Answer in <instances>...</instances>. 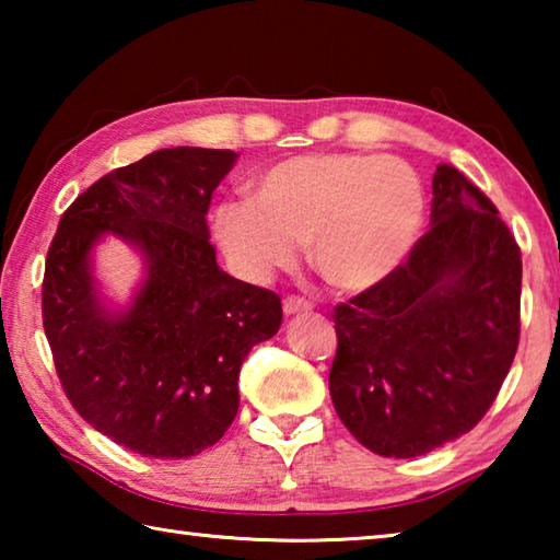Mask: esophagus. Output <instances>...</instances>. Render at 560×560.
<instances>
[{
    "mask_svg": "<svg viewBox=\"0 0 560 560\" xmlns=\"http://www.w3.org/2000/svg\"><path fill=\"white\" fill-rule=\"evenodd\" d=\"M314 308V303L301 299V296H287L283 299V314L287 316H296V314H308Z\"/></svg>",
    "mask_w": 560,
    "mask_h": 560,
    "instance_id": "esophagus-1",
    "label": "esophagus"
}]
</instances>
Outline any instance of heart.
I'll return each instance as SVG.
<instances>
[{
    "instance_id": "1",
    "label": "heart",
    "mask_w": 560,
    "mask_h": 560,
    "mask_svg": "<svg viewBox=\"0 0 560 560\" xmlns=\"http://www.w3.org/2000/svg\"><path fill=\"white\" fill-rule=\"evenodd\" d=\"M428 192L417 170L393 155L316 153L289 158L254 183V200L214 214V236L230 267L267 281L299 259L330 287L360 291L400 267L420 236Z\"/></svg>"
}]
</instances>
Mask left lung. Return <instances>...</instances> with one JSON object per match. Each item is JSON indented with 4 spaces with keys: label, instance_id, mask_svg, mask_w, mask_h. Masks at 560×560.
Returning <instances> with one entry per match:
<instances>
[{
    "label": "left lung",
    "instance_id": "8db88e82",
    "mask_svg": "<svg viewBox=\"0 0 560 560\" xmlns=\"http://www.w3.org/2000/svg\"><path fill=\"white\" fill-rule=\"evenodd\" d=\"M432 195V226L407 261L334 308L330 400L381 457H420L469 432L518 348L514 234L457 167L438 165Z\"/></svg>",
    "mask_w": 560,
    "mask_h": 560
}]
</instances>
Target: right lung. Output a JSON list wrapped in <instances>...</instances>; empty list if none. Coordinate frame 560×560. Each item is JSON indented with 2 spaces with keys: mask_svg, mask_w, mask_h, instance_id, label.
I'll list each match as a JSON object with an SVG mask.
<instances>
[{
  "mask_svg": "<svg viewBox=\"0 0 560 560\" xmlns=\"http://www.w3.org/2000/svg\"><path fill=\"white\" fill-rule=\"evenodd\" d=\"M232 150L165 148L113 170L75 197L46 254L44 334L73 410L143 457L185 459L222 438L240 407L249 350L281 326L277 293L217 267L212 192ZM118 233L149 277L122 315L105 311L90 249Z\"/></svg>",
  "mask_w": 560,
  "mask_h": 560,
  "instance_id": "add662e5",
  "label": "right lung"
}]
</instances>
